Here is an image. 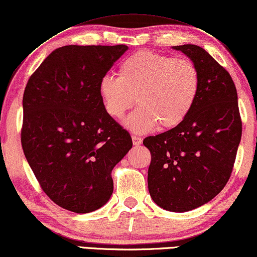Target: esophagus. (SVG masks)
I'll use <instances>...</instances> for the list:
<instances>
[{
    "instance_id": "obj_1",
    "label": "esophagus",
    "mask_w": 257,
    "mask_h": 257,
    "mask_svg": "<svg viewBox=\"0 0 257 257\" xmlns=\"http://www.w3.org/2000/svg\"><path fill=\"white\" fill-rule=\"evenodd\" d=\"M132 141H133V145L134 146H140L142 144V139L140 137H137V136H133L132 137Z\"/></svg>"
}]
</instances>
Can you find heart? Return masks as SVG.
<instances>
[{
  "instance_id": "obj_1",
  "label": "heart",
  "mask_w": 257,
  "mask_h": 257,
  "mask_svg": "<svg viewBox=\"0 0 257 257\" xmlns=\"http://www.w3.org/2000/svg\"><path fill=\"white\" fill-rule=\"evenodd\" d=\"M200 92V72L188 58L140 50L121 62L118 78L104 76L98 84L105 112L121 119L137 102L139 108L125 120L128 130L146 133L161 126L177 127L186 119Z\"/></svg>"
}]
</instances>
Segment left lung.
<instances>
[{
    "instance_id": "1",
    "label": "left lung",
    "mask_w": 257,
    "mask_h": 257,
    "mask_svg": "<svg viewBox=\"0 0 257 257\" xmlns=\"http://www.w3.org/2000/svg\"><path fill=\"white\" fill-rule=\"evenodd\" d=\"M197 66L200 92L191 113L169 131L147 137L149 194L157 206L185 212L203 206L230 179L240 140L238 94L230 73L195 45L175 46Z\"/></svg>"
}]
</instances>
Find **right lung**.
I'll return each instance as SVG.
<instances>
[{"mask_svg": "<svg viewBox=\"0 0 257 257\" xmlns=\"http://www.w3.org/2000/svg\"><path fill=\"white\" fill-rule=\"evenodd\" d=\"M128 49L64 46L27 81L22 146L41 188L57 206L86 214L108 202L111 171L132 148L130 133L105 112L98 84Z\"/></svg>", "mask_w": 257, "mask_h": 257, "instance_id": "1", "label": "right lung"}]
</instances>
